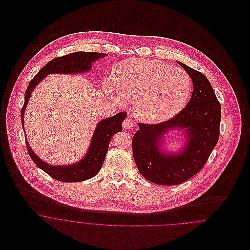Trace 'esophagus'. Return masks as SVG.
I'll list each match as a JSON object with an SVG mask.
<instances>
[{
  "instance_id": "esophagus-1",
  "label": "esophagus",
  "mask_w": 250,
  "mask_h": 250,
  "mask_svg": "<svg viewBox=\"0 0 250 250\" xmlns=\"http://www.w3.org/2000/svg\"><path fill=\"white\" fill-rule=\"evenodd\" d=\"M123 127L125 129H131L133 127V121L129 117L123 122Z\"/></svg>"
}]
</instances>
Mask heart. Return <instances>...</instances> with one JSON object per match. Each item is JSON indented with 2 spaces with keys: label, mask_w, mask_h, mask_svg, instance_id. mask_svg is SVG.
Returning a JSON list of instances; mask_svg holds the SVG:
<instances>
[{
  "label": "heart",
  "mask_w": 250,
  "mask_h": 250,
  "mask_svg": "<svg viewBox=\"0 0 250 250\" xmlns=\"http://www.w3.org/2000/svg\"><path fill=\"white\" fill-rule=\"evenodd\" d=\"M109 97L119 105L134 102L139 119L162 122L175 116L190 94L188 73L160 61L129 59L112 69V82L105 83Z\"/></svg>",
  "instance_id": "1"
}]
</instances>
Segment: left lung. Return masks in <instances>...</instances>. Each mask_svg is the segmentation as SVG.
Segmentation results:
<instances>
[{"label":"left lung","mask_w":250,"mask_h":250,"mask_svg":"<svg viewBox=\"0 0 250 250\" xmlns=\"http://www.w3.org/2000/svg\"><path fill=\"white\" fill-rule=\"evenodd\" d=\"M190 76L193 93L188 105L171 119L159 124H139L132 140L139 171L148 181L162 186L180 185L196 175L208 160L219 138L221 107L208 79L177 62ZM186 132L188 140L177 154L165 153L160 143L169 129Z\"/></svg>","instance_id":"8db88e82"}]
</instances>
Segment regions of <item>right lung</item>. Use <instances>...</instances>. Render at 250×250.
<instances>
[{
    "label": "right lung",
    "mask_w": 250,
    "mask_h": 250,
    "mask_svg": "<svg viewBox=\"0 0 250 250\" xmlns=\"http://www.w3.org/2000/svg\"><path fill=\"white\" fill-rule=\"evenodd\" d=\"M107 56L106 53L99 52H86L78 51L70 54L54 58L49 61L48 63L41 68L35 76V78L30 82L25 93V101L21 108V121L23 127V115L26 106L28 104L29 98L32 95L33 90L36 85L39 83L47 75L52 73L60 74H72V73H82L88 71L92 68V62L101 57ZM126 117V112L122 111L118 114L102 120L98 123L95 128L92 142L88 153L83 158L73 165L68 166H52L42 161L38 156L32 151L28 142H26V146L31 156L32 160L35 162L36 166L43 169L48 173L50 177L61 182L72 183V182H81L87 179L92 178L96 175L101 169L104 163L105 157L107 155L108 144L110 139L117 132L123 129L122 123ZM24 128V127H23Z\"/></svg>",
    "instance_id": "add662e5"
}]
</instances>
